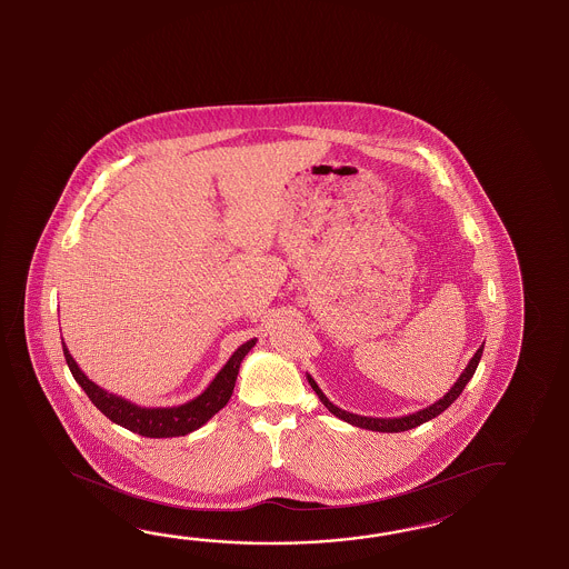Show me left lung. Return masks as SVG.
Listing matches in <instances>:
<instances>
[{"label": "left lung", "mask_w": 569, "mask_h": 569, "mask_svg": "<svg viewBox=\"0 0 569 569\" xmlns=\"http://www.w3.org/2000/svg\"><path fill=\"white\" fill-rule=\"evenodd\" d=\"M482 349H485V343L479 347V351L468 361V366L460 373L457 383L446 391L445 398H440V400L435 401L428 408H423L420 412L408 413V416H401V418H371V416H357V413L346 412V410L337 408L333 401H329V398L325 396L321 388L317 386V381L309 373H307V379H309L315 393L319 396V400L323 401L325 408L333 413V416H337V418H341L343 422L357 426V428H366V430H371V432H406V430H412L416 426H420V423L428 422V420H432L436 416H440L452 401L457 400L458 396L465 390V386L470 381V378L475 376L480 356H482Z\"/></svg>", "instance_id": "left-lung-1"}]
</instances>
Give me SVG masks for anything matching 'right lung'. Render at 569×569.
Listing matches in <instances>:
<instances>
[{"mask_svg": "<svg viewBox=\"0 0 569 569\" xmlns=\"http://www.w3.org/2000/svg\"><path fill=\"white\" fill-rule=\"evenodd\" d=\"M254 346H257V339H250L242 343L226 361V366L218 371L212 383L201 391L198 398L179 403V406H171V408H146V406L127 400L123 396L104 390L82 373V369L70 356L64 341H62V351H64L68 368L72 371L77 383L87 391L90 401L111 422L119 423L134 435L147 436V438H173V436L190 435L222 410L234 391L240 363Z\"/></svg>", "mask_w": 569, "mask_h": 569, "instance_id": "1", "label": "right lung"}]
</instances>
